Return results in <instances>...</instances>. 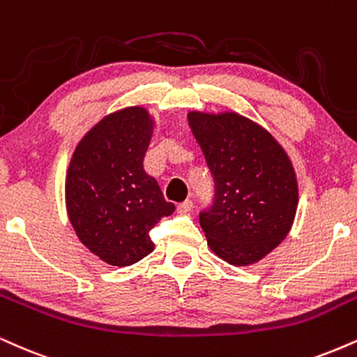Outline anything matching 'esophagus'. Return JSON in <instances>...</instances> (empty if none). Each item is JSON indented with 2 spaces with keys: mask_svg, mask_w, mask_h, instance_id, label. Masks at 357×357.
<instances>
[{
  "mask_svg": "<svg viewBox=\"0 0 357 357\" xmlns=\"http://www.w3.org/2000/svg\"><path fill=\"white\" fill-rule=\"evenodd\" d=\"M192 201L191 199H186V201H183V203H179L178 204V213L179 214H188V213H191L192 211Z\"/></svg>",
  "mask_w": 357,
  "mask_h": 357,
  "instance_id": "34e87169",
  "label": "esophagus"
}]
</instances>
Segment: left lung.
<instances>
[{"mask_svg":"<svg viewBox=\"0 0 357 357\" xmlns=\"http://www.w3.org/2000/svg\"><path fill=\"white\" fill-rule=\"evenodd\" d=\"M214 179V199L199 213L208 246L226 263L248 266L289 233L298 209L294 167L264 128L236 113L188 114Z\"/></svg>","mask_w":357,"mask_h":357,"instance_id":"left-lung-1","label":"left lung"}]
</instances>
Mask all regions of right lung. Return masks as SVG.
Returning <instances> with one entry per match:
<instances>
[{"instance_id": "obj_1", "label": "right lung", "mask_w": 357, "mask_h": 357, "mask_svg": "<svg viewBox=\"0 0 357 357\" xmlns=\"http://www.w3.org/2000/svg\"><path fill=\"white\" fill-rule=\"evenodd\" d=\"M153 119L139 106L102 118L73 153L66 176L68 216L79 241L111 266L153 252L149 231L174 213L143 161Z\"/></svg>"}]
</instances>
